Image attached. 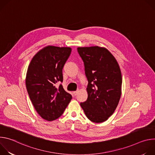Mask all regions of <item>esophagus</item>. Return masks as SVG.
<instances>
[{"instance_id": "obj_1", "label": "esophagus", "mask_w": 155, "mask_h": 155, "mask_svg": "<svg viewBox=\"0 0 155 155\" xmlns=\"http://www.w3.org/2000/svg\"><path fill=\"white\" fill-rule=\"evenodd\" d=\"M78 93V90H77V91H74L73 92V94H74V96H76V95H77V94Z\"/></svg>"}]
</instances>
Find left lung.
<instances>
[{"mask_svg":"<svg viewBox=\"0 0 155 155\" xmlns=\"http://www.w3.org/2000/svg\"><path fill=\"white\" fill-rule=\"evenodd\" d=\"M88 84L87 99L80 103L87 118L99 123L115 112L121 95L122 76L120 66L107 49L98 46L78 47Z\"/></svg>","mask_w":155,"mask_h":155,"instance_id":"left-lung-1","label":"left lung"}]
</instances>
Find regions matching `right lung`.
<instances>
[{
  "instance_id": "1",
  "label": "right lung",
  "mask_w": 155,
  "mask_h": 155,
  "mask_svg": "<svg viewBox=\"0 0 155 155\" xmlns=\"http://www.w3.org/2000/svg\"><path fill=\"white\" fill-rule=\"evenodd\" d=\"M70 47L47 46L32 58L28 69L26 86L31 102L39 115L51 121L60 117L72 97L58 81L62 82V69L69 58Z\"/></svg>"
}]
</instances>
